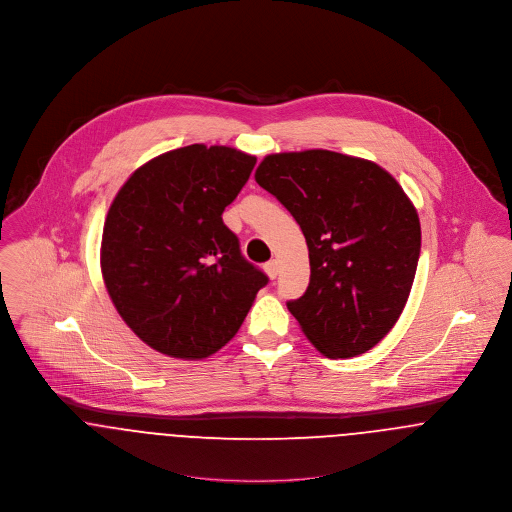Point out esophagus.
<instances>
[{"instance_id": "obj_1", "label": "esophagus", "mask_w": 512, "mask_h": 512, "mask_svg": "<svg viewBox=\"0 0 512 512\" xmlns=\"http://www.w3.org/2000/svg\"><path fill=\"white\" fill-rule=\"evenodd\" d=\"M278 270H280V268H278V262H276V260H270V262L264 264V272L268 274L270 280H274V278L278 276Z\"/></svg>"}]
</instances>
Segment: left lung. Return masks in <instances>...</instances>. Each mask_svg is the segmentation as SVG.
Wrapping results in <instances>:
<instances>
[{
    "mask_svg": "<svg viewBox=\"0 0 512 512\" xmlns=\"http://www.w3.org/2000/svg\"><path fill=\"white\" fill-rule=\"evenodd\" d=\"M254 177L309 248V286L288 301L301 331L329 359L363 355L394 327L414 284L422 230L412 201L380 165L327 149L266 155Z\"/></svg>",
    "mask_w": 512,
    "mask_h": 512,
    "instance_id": "8db88e82",
    "label": "left lung"
}]
</instances>
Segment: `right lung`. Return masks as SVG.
<instances>
[{
  "label": "right lung",
  "instance_id": "obj_1",
  "mask_svg": "<svg viewBox=\"0 0 512 512\" xmlns=\"http://www.w3.org/2000/svg\"><path fill=\"white\" fill-rule=\"evenodd\" d=\"M254 165V155L234 147H179L136 169L114 197L102 278L120 317L157 353L211 357L268 284L222 222Z\"/></svg>",
  "mask_w": 512,
  "mask_h": 512
}]
</instances>
